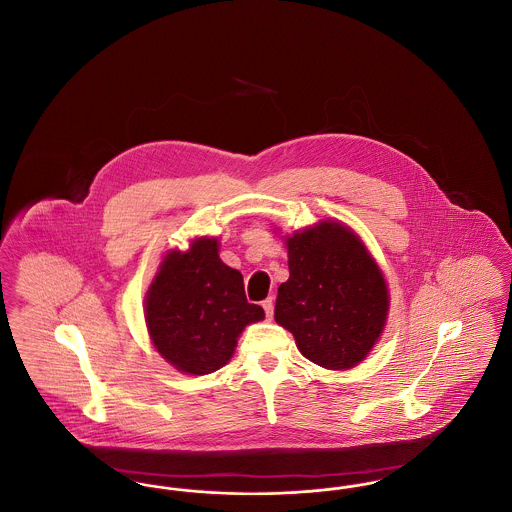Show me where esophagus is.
I'll use <instances>...</instances> for the list:
<instances>
[{"mask_svg": "<svg viewBox=\"0 0 512 512\" xmlns=\"http://www.w3.org/2000/svg\"><path fill=\"white\" fill-rule=\"evenodd\" d=\"M263 309H265V315H267L268 320H272V315H274V301H272V297H268L263 301Z\"/></svg>", "mask_w": 512, "mask_h": 512, "instance_id": "1", "label": "esophagus"}]
</instances>
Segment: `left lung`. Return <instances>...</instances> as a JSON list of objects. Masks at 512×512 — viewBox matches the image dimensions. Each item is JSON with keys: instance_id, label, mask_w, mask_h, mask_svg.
<instances>
[{"instance_id": "1", "label": "left lung", "mask_w": 512, "mask_h": 512, "mask_svg": "<svg viewBox=\"0 0 512 512\" xmlns=\"http://www.w3.org/2000/svg\"><path fill=\"white\" fill-rule=\"evenodd\" d=\"M286 247L290 278L278 288L274 320L315 365H359L390 309L388 284L374 257L351 228L334 220L295 232Z\"/></svg>"}]
</instances>
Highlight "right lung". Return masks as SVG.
<instances>
[{
    "label": "right lung",
    "mask_w": 512,
    "mask_h": 512,
    "mask_svg": "<svg viewBox=\"0 0 512 512\" xmlns=\"http://www.w3.org/2000/svg\"><path fill=\"white\" fill-rule=\"evenodd\" d=\"M147 332L161 357L186 374H211L234 355L245 326L265 318L247 303L244 276L220 261L217 238L169 251L146 293Z\"/></svg>",
    "instance_id": "add662e5"
}]
</instances>
